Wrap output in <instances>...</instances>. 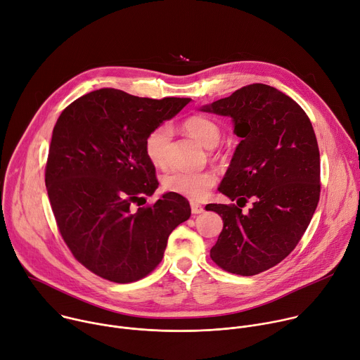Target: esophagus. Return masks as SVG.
Instances as JSON below:
<instances>
[{"label":"esophagus","instance_id":"1","mask_svg":"<svg viewBox=\"0 0 360 360\" xmlns=\"http://www.w3.org/2000/svg\"><path fill=\"white\" fill-rule=\"evenodd\" d=\"M190 206H191V213H193V214H200V213L205 212V207H203L202 205L195 203V202H191Z\"/></svg>","mask_w":360,"mask_h":360}]
</instances>
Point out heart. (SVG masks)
<instances>
[{
	"label": "heart",
	"instance_id": "obj_1",
	"mask_svg": "<svg viewBox=\"0 0 360 360\" xmlns=\"http://www.w3.org/2000/svg\"><path fill=\"white\" fill-rule=\"evenodd\" d=\"M183 127L188 136H191L195 141L207 148L214 147L221 137L219 124L205 115H193L187 118ZM170 134L172 131L169 126H160L150 131L144 140L146 155L157 167H163L166 165V148ZM216 181L217 176L214 172L210 170H176L163 177V188L166 191L187 197L190 200L198 202L203 200L209 194L210 188L216 184Z\"/></svg>",
	"mask_w": 360,
	"mask_h": 360
}]
</instances>
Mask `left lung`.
Segmentation results:
<instances>
[{
	"label": "left lung",
	"instance_id": "left-lung-1",
	"mask_svg": "<svg viewBox=\"0 0 360 360\" xmlns=\"http://www.w3.org/2000/svg\"><path fill=\"white\" fill-rule=\"evenodd\" d=\"M230 117L240 137L219 191L231 205H207L223 219L212 248L226 271L253 276L281 263L306 231L321 195V155L311 123L289 96L250 84L200 108ZM254 206L242 214L248 198Z\"/></svg>",
	"mask_w": 360,
	"mask_h": 360
}]
</instances>
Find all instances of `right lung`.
I'll return each mask as SVG.
<instances>
[{"label": "right lung", "mask_w": 360, "mask_h": 360, "mask_svg": "<svg viewBox=\"0 0 360 360\" xmlns=\"http://www.w3.org/2000/svg\"><path fill=\"white\" fill-rule=\"evenodd\" d=\"M190 101L100 89L72 101L54 126L46 187L57 226L74 257L110 282L147 276L191 214L186 198L170 191L133 210L158 187L146 137Z\"/></svg>", "instance_id": "add662e5"}]
</instances>
